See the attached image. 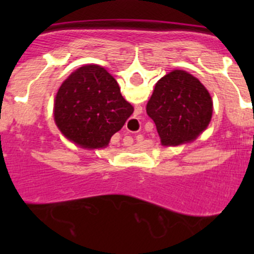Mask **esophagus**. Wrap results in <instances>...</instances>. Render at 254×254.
<instances>
[{
  "mask_svg": "<svg viewBox=\"0 0 254 254\" xmlns=\"http://www.w3.org/2000/svg\"><path fill=\"white\" fill-rule=\"evenodd\" d=\"M132 122H136V121H135V119H133V121H132Z\"/></svg>",
  "mask_w": 254,
  "mask_h": 254,
  "instance_id": "1",
  "label": "esophagus"
}]
</instances>
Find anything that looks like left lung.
Wrapping results in <instances>:
<instances>
[{"label": "left lung", "mask_w": 254, "mask_h": 254, "mask_svg": "<svg viewBox=\"0 0 254 254\" xmlns=\"http://www.w3.org/2000/svg\"><path fill=\"white\" fill-rule=\"evenodd\" d=\"M147 113L156 125L162 145H178L193 141L205 130L211 119L212 101L198 78L173 70L157 81Z\"/></svg>", "instance_id": "8db88e82"}]
</instances>
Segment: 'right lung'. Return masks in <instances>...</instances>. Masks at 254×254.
<instances>
[{"label":"right lung","mask_w":254,"mask_h":254,"mask_svg":"<svg viewBox=\"0 0 254 254\" xmlns=\"http://www.w3.org/2000/svg\"><path fill=\"white\" fill-rule=\"evenodd\" d=\"M54 110L58 129L83 148L106 147L133 112L117 81L94 64L81 66L64 81Z\"/></svg>","instance_id":"add662e5"}]
</instances>
